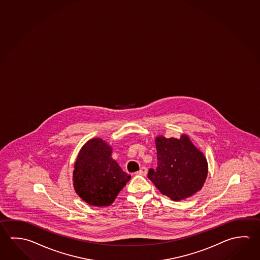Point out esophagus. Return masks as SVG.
Instances as JSON below:
<instances>
[{
    "label": "esophagus",
    "mask_w": 260,
    "mask_h": 260,
    "mask_svg": "<svg viewBox=\"0 0 260 260\" xmlns=\"http://www.w3.org/2000/svg\"><path fill=\"white\" fill-rule=\"evenodd\" d=\"M136 174L146 175V174H147V168H146V167H141V170H140L139 172H137Z\"/></svg>",
    "instance_id": "1"
}]
</instances>
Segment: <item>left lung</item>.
Segmentation results:
<instances>
[{"instance_id":"1","label":"left lung","mask_w":260,"mask_h":260,"mask_svg":"<svg viewBox=\"0 0 260 260\" xmlns=\"http://www.w3.org/2000/svg\"><path fill=\"white\" fill-rule=\"evenodd\" d=\"M155 143L158 166L148 173L155 187L173 201L185 199L200 191L208 173L207 161L188 136L157 137Z\"/></svg>"}]
</instances>
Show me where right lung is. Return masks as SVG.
<instances>
[{"label": "right lung", "instance_id": "right-lung-1", "mask_svg": "<svg viewBox=\"0 0 260 260\" xmlns=\"http://www.w3.org/2000/svg\"><path fill=\"white\" fill-rule=\"evenodd\" d=\"M111 150L105 141L93 139L78 154L73 173L74 187L88 205H111L131 179L111 158Z\"/></svg>", "mask_w": 260, "mask_h": 260}]
</instances>
